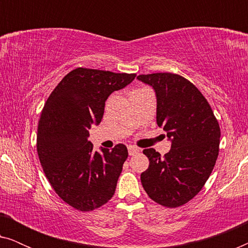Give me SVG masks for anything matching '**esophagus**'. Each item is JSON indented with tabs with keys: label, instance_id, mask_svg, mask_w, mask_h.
<instances>
[{
	"label": "esophagus",
	"instance_id": "esophagus-1",
	"mask_svg": "<svg viewBox=\"0 0 248 248\" xmlns=\"http://www.w3.org/2000/svg\"><path fill=\"white\" fill-rule=\"evenodd\" d=\"M127 149H128V155H134L140 152V149L138 147H134V145H128Z\"/></svg>",
	"mask_w": 248,
	"mask_h": 248
}]
</instances>
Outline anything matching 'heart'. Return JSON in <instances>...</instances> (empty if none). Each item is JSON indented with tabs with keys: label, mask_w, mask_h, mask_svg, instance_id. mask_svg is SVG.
<instances>
[{
	"label": "heart",
	"mask_w": 248,
	"mask_h": 248,
	"mask_svg": "<svg viewBox=\"0 0 248 248\" xmlns=\"http://www.w3.org/2000/svg\"><path fill=\"white\" fill-rule=\"evenodd\" d=\"M142 89H145V88H139V89H135V90H142Z\"/></svg>",
	"instance_id": "b5f03b06"
}]
</instances>
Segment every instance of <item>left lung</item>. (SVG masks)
<instances>
[{"label": "left lung", "instance_id": "8db88e82", "mask_svg": "<svg viewBox=\"0 0 248 248\" xmlns=\"http://www.w3.org/2000/svg\"><path fill=\"white\" fill-rule=\"evenodd\" d=\"M157 94V124L171 139L161 157L144 149L149 167L141 183L149 198L166 208H178L203 188L219 155L220 126L208 100L191 81L176 73L140 74Z\"/></svg>", "mask_w": 248, "mask_h": 248}]
</instances>
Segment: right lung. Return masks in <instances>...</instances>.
<instances>
[{"label":"right lung","instance_id":"1","mask_svg":"<svg viewBox=\"0 0 248 248\" xmlns=\"http://www.w3.org/2000/svg\"><path fill=\"white\" fill-rule=\"evenodd\" d=\"M135 73L78 67L47 98L37 127V154L50 186L66 204L89 212L113 198L127 148L93 151L88 130L99 124L105 101L131 83Z\"/></svg>","mask_w":248,"mask_h":248}]
</instances>
